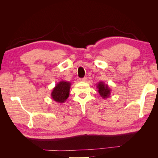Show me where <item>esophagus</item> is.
Here are the masks:
<instances>
[{
	"mask_svg": "<svg viewBox=\"0 0 158 158\" xmlns=\"http://www.w3.org/2000/svg\"><path fill=\"white\" fill-rule=\"evenodd\" d=\"M87 80H88V78L87 77H84L83 78H80V82H85Z\"/></svg>",
	"mask_w": 158,
	"mask_h": 158,
	"instance_id": "esophagus-1",
	"label": "esophagus"
}]
</instances>
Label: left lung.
<instances>
[{
    "mask_svg": "<svg viewBox=\"0 0 158 158\" xmlns=\"http://www.w3.org/2000/svg\"><path fill=\"white\" fill-rule=\"evenodd\" d=\"M97 88L98 93L100 95L103 99H107L110 97L111 95V89L109 88L108 85L103 82H99L98 84H97Z\"/></svg>",
    "mask_w": 158,
    "mask_h": 158,
    "instance_id": "obj_1",
    "label": "left lung"
}]
</instances>
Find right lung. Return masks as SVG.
Here are the masks:
<instances>
[{"label":"right lung","mask_w":158,"mask_h":158,"mask_svg":"<svg viewBox=\"0 0 158 158\" xmlns=\"http://www.w3.org/2000/svg\"><path fill=\"white\" fill-rule=\"evenodd\" d=\"M70 86L71 83L70 82L63 80L60 81L52 89L51 94V98L56 103H64L69 96Z\"/></svg>","instance_id":"right-lung-1"}]
</instances>
